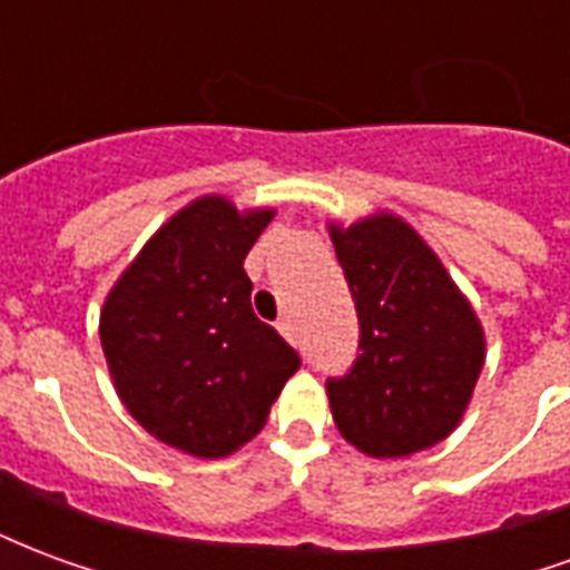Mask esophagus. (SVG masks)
I'll list each match as a JSON object with an SVG mask.
<instances>
[{
	"instance_id": "esophagus-1",
	"label": "esophagus",
	"mask_w": 570,
	"mask_h": 570,
	"mask_svg": "<svg viewBox=\"0 0 570 570\" xmlns=\"http://www.w3.org/2000/svg\"><path fill=\"white\" fill-rule=\"evenodd\" d=\"M277 330H281V333H284V338H286V342H293V345H296V342H298V333H296V323L289 321V317H284V321L277 323Z\"/></svg>"
}]
</instances>
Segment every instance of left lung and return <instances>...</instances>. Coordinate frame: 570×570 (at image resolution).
Wrapping results in <instances>:
<instances>
[{
	"label": "left lung",
	"instance_id": "obj_1",
	"mask_svg": "<svg viewBox=\"0 0 570 570\" xmlns=\"http://www.w3.org/2000/svg\"><path fill=\"white\" fill-rule=\"evenodd\" d=\"M360 321L357 357L326 379L333 419L372 458L445 440L476 387L482 326L440 259L396 216L333 228Z\"/></svg>",
	"mask_w": 570,
	"mask_h": 570
}]
</instances>
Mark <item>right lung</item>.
I'll list each match as a JSON object with an SVG mask.
<instances>
[{
  "label": "right lung",
  "instance_id": "add662e5",
  "mask_svg": "<svg viewBox=\"0 0 570 570\" xmlns=\"http://www.w3.org/2000/svg\"><path fill=\"white\" fill-rule=\"evenodd\" d=\"M272 210L188 204L142 247L100 314L118 396L155 440L223 458L253 440L302 366L249 305V247Z\"/></svg>",
  "mask_w": 570,
  "mask_h": 570
}]
</instances>
